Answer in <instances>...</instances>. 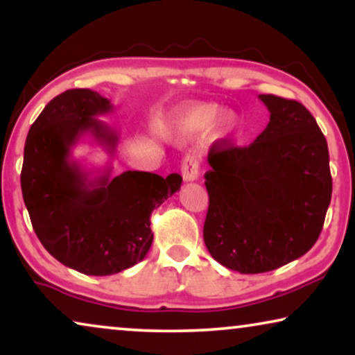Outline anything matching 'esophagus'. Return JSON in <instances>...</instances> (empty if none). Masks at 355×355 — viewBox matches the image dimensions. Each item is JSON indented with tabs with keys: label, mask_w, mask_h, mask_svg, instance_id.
<instances>
[{
	"label": "esophagus",
	"mask_w": 355,
	"mask_h": 355,
	"mask_svg": "<svg viewBox=\"0 0 355 355\" xmlns=\"http://www.w3.org/2000/svg\"><path fill=\"white\" fill-rule=\"evenodd\" d=\"M181 173L184 181H196L198 178V173H200V164H198L197 157H193V155H186V158L182 159Z\"/></svg>",
	"instance_id": "esophagus-1"
}]
</instances>
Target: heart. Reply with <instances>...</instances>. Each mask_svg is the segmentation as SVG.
Masks as SVG:
<instances>
[{"label":"heart","instance_id":"heart-1","mask_svg":"<svg viewBox=\"0 0 355 355\" xmlns=\"http://www.w3.org/2000/svg\"><path fill=\"white\" fill-rule=\"evenodd\" d=\"M221 108L215 103H198L191 105L179 111L176 118V128L184 137H198L205 134L216 121V130L223 137L232 135L239 128V118L236 113H223L218 120Z\"/></svg>","mask_w":355,"mask_h":355}]
</instances>
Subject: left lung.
Masks as SVG:
<instances>
[{"mask_svg":"<svg viewBox=\"0 0 355 355\" xmlns=\"http://www.w3.org/2000/svg\"><path fill=\"white\" fill-rule=\"evenodd\" d=\"M270 123L249 147L218 140L205 173L203 241L242 275L279 268L312 249L331 202L328 144L302 103L259 95Z\"/></svg>","mask_w":355,"mask_h":355,"instance_id":"left-lung-1","label":"left lung"}]
</instances>
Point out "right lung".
Segmentation results:
<instances>
[{
	"instance_id": "obj_1",
	"label": "right lung",
	"mask_w": 355,
	"mask_h": 355,
	"mask_svg": "<svg viewBox=\"0 0 355 355\" xmlns=\"http://www.w3.org/2000/svg\"><path fill=\"white\" fill-rule=\"evenodd\" d=\"M110 111L111 101L94 90L62 92L43 108L24 147L21 187L33 231L58 261L90 276L145 259L153 241L150 215L182 182L176 173L111 178V166L90 178L72 159V147L89 134L113 157L119 134L96 119Z\"/></svg>"
}]
</instances>
